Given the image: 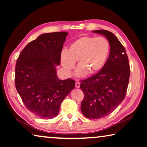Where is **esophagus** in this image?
Listing matches in <instances>:
<instances>
[{
  "mask_svg": "<svg viewBox=\"0 0 147 147\" xmlns=\"http://www.w3.org/2000/svg\"><path fill=\"white\" fill-rule=\"evenodd\" d=\"M80 86V83L79 82L78 80H76V83H75V86L76 88H79Z\"/></svg>",
  "mask_w": 147,
  "mask_h": 147,
  "instance_id": "obj_1",
  "label": "esophagus"
}]
</instances>
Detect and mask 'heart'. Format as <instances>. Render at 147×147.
I'll return each mask as SVG.
<instances>
[{
	"label": "heart",
	"mask_w": 147,
	"mask_h": 147,
	"mask_svg": "<svg viewBox=\"0 0 147 147\" xmlns=\"http://www.w3.org/2000/svg\"><path fill=\"white\" fill-rule=\"evenodd\" d=\"M109 51V43L104 37L84 36L71 43L67 51L61 52V63L67 73H70L78 61L76 75L82 77L88 73L94 74L101 70Z\"/></svg>",
	"instance_id": "b5f03b06"
}]
</instances>
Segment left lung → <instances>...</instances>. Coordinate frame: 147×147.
<instances>
[{"label":"left lung","instance_id":"1","mask_svg":"<svg viewBox=\"0 0 147 147\" xmlns=\"http://www.w3.org/2000/svg\"><path fill=\"white\" fill-rule=\"evenodd\" d=\"M106 37L110 45L108 59L98 73L81 80L84 97L81 110L86 117L98 119L115 110L126 96L130 64L125 49L117 37L106 30H93Z\"/></svg>","mask_w":147,"mask_h":147}]
</instances>
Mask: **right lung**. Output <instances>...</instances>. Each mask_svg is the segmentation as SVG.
I'll return each mask as SVG.
<instances>
[{"label": "right lung", "mask_w": 147, "mask_h": 147, "mask_svg": "<svg viewBox=\"0 0 147 147\" xmlns=\"http://www.w3.org/2000/svg\"><path fill=\"white\" fill-rule=\"evenodd\" d=\"M65 32L41 34L30 42L17 59L15 84L27 109L39 117L58 115L61 102L75 86L71 78L59 80L55 65L60 64Z\"/></svg>", "instance_id": "right-lung-1"}]
</instances>
